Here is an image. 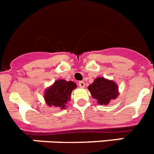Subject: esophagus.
Segmentation results:
<instances>
[{"label":"esophagus","mask_w":154,"mask_h":154,"mask_svg":"<svg viewBox=\"0 0 154 154\" xmlns=\"http://www.w3.org/2000/svg\"><path fill=\"white\" fill-rule=\"evenodd\" d=\"M79 86L80 88H84V87H85V82H84L83 81H80L79 82Z\"/></svg>","instance_id":"1"}]
</instances>
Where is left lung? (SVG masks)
I'll return each mask as SVG.
<instances>
[{"label":"left lung","instance_id":"8db88e82","mask_svg":"<svg viewBox=\"0 0 154 154\" xmlns=\"http://www.w3.org/2000/svg\"><path fill=\"white\" fill-rule=\"evenodd\" d=\"M92 97L96 99L98 103L108 105L110 100L116 99L118 96V88L116 84L104 78H97L93 83L88 87Z\"/></svg>","mask_w":154,"mask_h":154}]
</instances>
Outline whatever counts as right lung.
I'll return each instance as SVG.
<instances>
[{"label": "right lung", "mask_w": 154, "mask_h": 154, "mask_svg": "<svg viewBox=\"0 0 154 154\" xmlns=\"http://www.w3.org/2000/svg\"><path fill=\"white\" fill-rule=\"evenodd\" d=\"M76 88V84L73 82L58 80L45 91V99L47 104L51 106H59L65 108V104L70 100L72 91Z\"/></svg>", "instance_id": "add662e5"}]
</instances>
